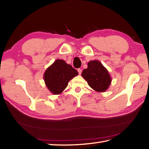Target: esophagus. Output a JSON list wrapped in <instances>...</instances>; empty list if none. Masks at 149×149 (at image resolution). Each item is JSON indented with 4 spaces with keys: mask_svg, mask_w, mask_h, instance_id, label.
I'll return each mask as SVG.
<instances>
[{
    "mask_svg": "<svg viewBox=\"0 0 149 149\" xmlns=\"http://www.w3.org/2000/svg\"><path fill=\"white\" fill-rule=\"evenodd\" d=\"M77 72H78V73H79V74H81L82 70H81V68H78V69H77Z\"/></svg>",
    "mask_w": 149,
    "mask_h": 149,
    "instance_id": "1",
    "label": "esophagus"
}]
</instances>
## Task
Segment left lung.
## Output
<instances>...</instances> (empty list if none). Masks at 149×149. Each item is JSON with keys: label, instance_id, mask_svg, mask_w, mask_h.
Wrapping results in <instances>:
<instances>
[{"label": "left lung", "instance_id": "8db88e82", "mask_svg": "<svg viewBox=\"0 0 149 149\" xmlns=\"http://www.w3.org/2000/svg\"><path fill=\"white\" fill-rule=\"evenodd\" d=\"M82 77L93 90L98 92L106 91L111 83L107 70L97 60L88 62V68L82 72Z\"/></svg>", "mask_w": 149, "mask_h": 149}]
</instances>
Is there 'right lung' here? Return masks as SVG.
Here are the masks:
<instances>
[{
	"label": "right lung",
	"instance_id": "obj_1",
	"mask_svg": "<svg viewBox=\"0 0 149 149\" xmlns=\"http://www.w3.org/2000/svg\"><path fill=\"white\" fill-rule=\"evenodd\" d=\"M78 75L77 71L64 60L57 59L46 70L43 78L49 90L54 95L63 92L68 83Z\"/></svg>",
	"mask_w": 149,
	"mask_h": 149
}]
</instances>
